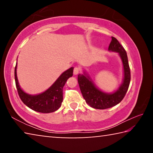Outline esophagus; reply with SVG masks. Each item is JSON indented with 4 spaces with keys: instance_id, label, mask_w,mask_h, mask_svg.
Masks as SVG:
<instances>
[{
    "instance_id": "obj_1",
    "label": "esophagus",
    "mask_w": 153,
    "mask_h": 153,
    "mask_svg": "<svg viewBox=\"0 0 153 153\" xmlns=\"http://www.w3.org/2000/svg\"><path fill=\"white\" fill-rule=\"evenodd\" d=\"M79 73V67H76L74 69V75H77Z\"/></svg>"
}]
</instances>
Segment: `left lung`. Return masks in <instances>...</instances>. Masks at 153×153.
Here are the masks:
<instances>
[{"instance_id": "left-lung-1", "label": "left lung", "mask_w": 153, "mask_h": 153, "mask_svg": "<svg viewBox=\"0 0 153 153\" xmlns=\"http://www.w3.org/2000/svg\"><path fill=\"white\" fill-rule=\"evenodd\" d=\"M108 46V51L117 52L122 60L123 66V80L122 84L115 92L108 94L97 88L90 77L86 74L77 76V81L83 97L88 105L97 109H105L119 104L125 97L130 83L131 75L128 56L125 49L115 38Z\"/></svg>"}]
</instances>
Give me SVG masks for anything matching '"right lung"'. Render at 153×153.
Wrapping results in <instances>:
<instances>
[{
    "mask_svg": "<svg viewBox=\"0 0 153 153\" xmlns=\"http://www.w3.org/2000/svg\"><path fill=\"white\" fill-rule=\"evenodd\" d=\"M74 67L64 71L55 82L41 94L30 95L23 91L19 86L17 77V64L15 68V85L21 100L24 104L37 112L49 113L59 109L63 102V88L67 80L73 76Z\"/></svg>",
    "mask_w": 153,
    "mask_h": 153,
    "instance_id": "right-lung-1",
    "label": "right lung"
}]
</instances>
